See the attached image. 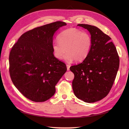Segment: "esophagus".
<instances>
[{"mask_svg": "<svg viewBox=\"0 0 129 129\" xmlns=\"http://www.w3.org/2000/svg\"><path fill=\"white\" fill-rule=\"evenodd\" d=\"M67 71H69L70 70V66L68 64H67Z\"/></svg>", "mask_w": 129, "mask_h": 129, "instance_id": "34e87169", "label": "esophagus"}]
</instances>
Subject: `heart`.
Masks as SVG:
<instances>
[{
    "mask_svg": "<svg viewBox=\"0 0 129 129\" xmlns=\"http://www.w3.org/2000/svg\"><path fill=\"white\" fill-rule=\"evenodd\" d=\"M58 41L52 44L54 56L68 63L74 60L81 61L87 57L92 46V38L89 33L73 28L66 29L58 36Z\"/></svg>",
    "mask_w": 129,
    "mask_h": 129,
    "instance_id": "obj_1",
    "label": "heart"
}]
</instances>
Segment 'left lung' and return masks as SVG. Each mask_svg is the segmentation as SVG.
<instances>
[{
  "label": "left lung",
  "mask_w": 129,
  "mask_h": 129,
  "mask_svg": "<svg viewBox=\"0 0 129 129\" xmlns=\"http://www.w3.org/2000/svg\"><path fill=\"white\" fill-rule=\"evenodd\" d=\"M87 29L92 38V46L81 63L70 67L74 74L72 87L77 98L93 103L107 96L117 73L119 59L110 37L96 26L78 24Z\"/></svg>",
  "instance_id": "left-lung-1"
}]
</instances>
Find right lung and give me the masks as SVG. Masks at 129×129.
<instances>
[{"label": "right lung", "instance_id": "1", "mask_svg": "<svg viewBox=\"0 0 129 129\" xmlns=\"http://www.w3.org/2000/svg\"><path fill=\"white\" fill-rule=\"evenodd\" d=\"M67 25L56 21L27 31L19 38L10 53V74L15 87L28 99L36 102L49 100L67 67L54 56L53 36Z\"/></svg>", "mask_w": 129, "mask_h": 129}]
</instances>
